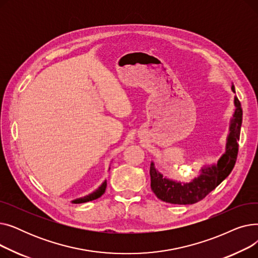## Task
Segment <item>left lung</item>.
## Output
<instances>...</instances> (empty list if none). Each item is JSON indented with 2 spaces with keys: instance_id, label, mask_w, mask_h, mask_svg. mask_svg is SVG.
<instances>
[{
  "instance_id": "8db88e82",
  "label": "left lung",
  "mask_w": 258,
  "mask_h": 258,
  "mask_svg": "<svg viewBox=\"0 0 258 258\" xmlns=\"http://www.w3.org/2000/svg\"><path fill=\"white\" fill-rule=\"evenodd\" d=\"M232 91L235 93L234 86H232ZM234 103L235 112L230 125L227 150L219 160L218 164L203 167L198 178L194 179L190 183L182 184L163 178L152 162L150 169L151 187L158 199L170 204H195L209 195L232 171L238 154V140L242 120V108L236 97L234 98Z\"/></svg>"
}]
</instances>
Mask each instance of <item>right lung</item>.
Listing matches in <instances>:
<instances>
[{
  "label": "right lung",
  "mask_w": 258,
  "mask_h": 258,
  "mask_svg": "<svg viewBox=\"0 0 258 258\" xmlns=\"http://www.w3.org/2000/svg\"><path fill=\"white\" fill-rule=\"evenodd\" d=\"M105 188H106V181L102 183V185L97 189L96 191H94L93 194L87 196V197H84V198H80V199H77L75 201H73V203H75V204H80V203H86V202H90V201H94L96 200L98 198H100L104 191H105Z\"/></svg>",
  "instance_id": "add662e5"
}]
</instances>
